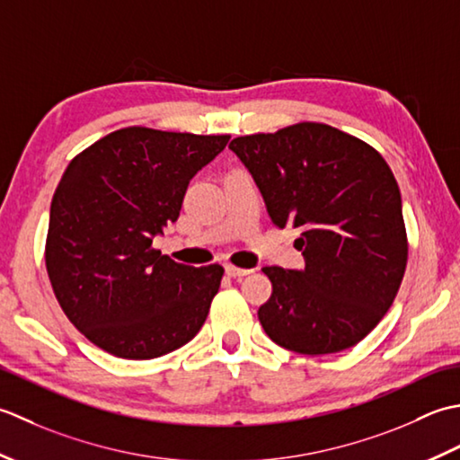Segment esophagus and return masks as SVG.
Here are the masks:
<instances>
[{
	"label": "esophagus",
	"instance_id": "34e87169",
	"mask_svg": "<svg viewBox=\"0 0 460 460\" xmlns=\"http://www.w3.org/2000/svg\"><path fill=\"white\" fill-rule=\"evenodd\" d=\"M226 274H228L230 278H242V276H248V274H252V270H246V268H236V266L228 264V266H226Z\"/></svg>",
	"mask_w": 460,
	"mask_h": 460
}]
</instances>
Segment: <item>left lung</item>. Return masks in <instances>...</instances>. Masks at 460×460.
Instances as JSON below:
<instances>
[{
	"label": "left lung",
	"instance_id": "8db88e82",
	"mask_svg": "<svg viewBox=\"0 0 460 460\" xmlns=\"http://www.w3.org/2000/svg\"><path fill=\"white\" fill-rule=\"evenodd\" d=\"M232 153L264 196L271 222L299 232L304 270L266 266L258 309L279 348L325 355L358 345L395 299L407 268L399 184L361 138L323 123L236 137Z\"/></svg>",
	"mask_w": 460,
	"mask_h": 460
}]
</instances>
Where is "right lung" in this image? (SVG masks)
I'll list each match as a JSON object with an SVG mask.
<instances>
[{"instance_id": "1", "label": "right lung", "mask_w": 460, "mask_h": 460, "mask_svg": "<svg viewBox=\"0 0 460 460\" xmlns=\"http://www.w3.org/2000/svg\"><path fill=\"white\" fill-rule=\"evenodd\" d=\"M228 140L127 127L65 168L45 266L65 315L102 351L155 359L200 332L224 268L178 264L153 248V238L178 218L190 178Z\"/></svg>"}]
</instances>
